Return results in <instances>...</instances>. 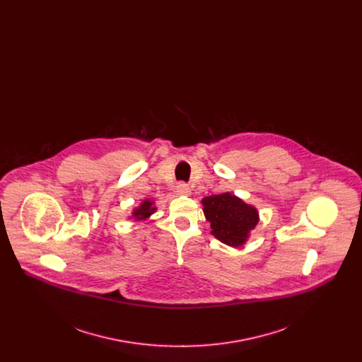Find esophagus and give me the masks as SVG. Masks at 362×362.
I'll list each match as a JSON object with an SVG mask.
<instances>
[{
    "instance_id": "1",
    "label": "esophagus",
    "mask_w": 362,
    "mask_h": 362,
    "mask_svg": "<svg viewBox=\"0 0 362 362\" xmlns=\"http://www.w3.org/2000/svg\"><path fill=\"white\" fill-rule=\"evenodd\" d=\"M176 191H177V194H180V195H189V187L186 183H179V185L176 186Z\"/></svg>"
}]
</instances>
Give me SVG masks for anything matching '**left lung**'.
<instances>
[{
  "label": "left lung",
  "instance_id": "obj_1",
  "mask_svg": "<svg viewBox=\"0 0 362 362\" xmlns=\"http://www.w3.org/2000/svg\"><path fill=\"white\" fill-rule=\"evenodd\" d=\"M202 205L211 235L226 245L240 247L258 224V210L230 192L205 197Z\"/></svg>",
  "mask_w": 362,
  "mask_h": 362
}]
</instances>
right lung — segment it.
Here are the masks:
<instances>
[{
	"label": "right lung",
	"instance_id": "right-lung-1",
	"mask_svg": "<svg viewBox=\"0 0 362 362\" xmlns=\"http://www.w3.org/2000/svg\"><path fill=\"white\" fill-rule=\"evenodd\" d=\"M155 211V202L151 201V199H145V201H142V204H141L139 206L136 207V209L133 210V217H134L137 221L146 220V218H149Z\"/></svg>",
	"mask_w": 362,
	"mask_h": 362
}]
</instances>
